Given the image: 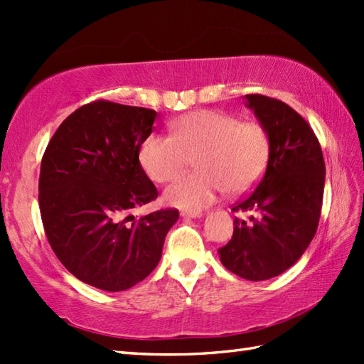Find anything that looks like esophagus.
<instances>
[{
	"label": "esophagus",
	"mask_w": 364,
	"mask_h": 364,
	"mask_svg": "<svg viewBox=\"0 0 364 364\" xmlns=\"http://www.w3.org/2000/svg\"><path fill=\"white\" fill-rule=\"evenodd\" d=\"M201 212H182V217L183 218H199V217H201Z\"/></svg>",
	"instance_id": "1"
}]
</instances>
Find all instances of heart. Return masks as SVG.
<instances>
[{
    "label": "heart",
    "instance_id": "b5f03b06",
    "mask_svg": "<svg viewBox=\"0 0 364 364\" xmlns=\"http://www.w3.org/2000/svg\"><path fill=\"white\" fill-rule=\"evenodd\" d=\"M272 139L264 124L240 121L223 111H195L171 124V136L151 135L139 147V163L155 182H171L196 161V174L163 191L165 204L196 212L221 191L242 195L261 181Z\"/></svg>",
    "mask_w": 364,
    "mask_h": 364
}]
</instances>
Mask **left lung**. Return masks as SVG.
Here are the masks:
<instances>
[{
	"instance_id": "1",
	"label": "left lung",
	"mask_w": 364,
	"mask_h": 364,
	"mask_svg": "<svg viewBox=\"0 0 364 364\" xmlns=\"http://www.w3.org/2000/svg\"><path fill=\"white\" fill-rule=\"evenodd\" d=\"M247 107L270 133L265 174L234 212H253L250 223L234 218V234L218 250L229 272L250 281L278 277L292 267L316 235L321 218L325 163L313 129L287 103L248 94Z\"/></svg>"
}]
</instances>
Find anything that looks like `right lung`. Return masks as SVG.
<instances>
[{"label":"right lung","mask_w":364,"mask_h":364,"mask_svg":"<svg viewBox=\"0 0 364 364\" xmlns=\"http://www.w3.org/2000/svg\"><path fill=\"white\" fill-rule=\"evenodd\" d=\"M154 109L97 100L65 117L41 163L39 207L51 250L73 277L119 292L157 267L179 210L135 218L159 191L139 163Z\"/></svg>","instance_id":"obj_1"}]
</instances>
